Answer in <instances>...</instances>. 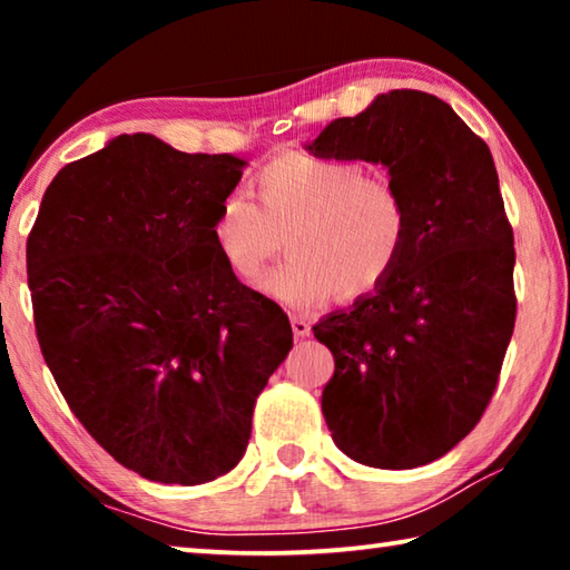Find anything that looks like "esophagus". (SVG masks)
Wrapping results in <instances>:
<instances>
[{"instance_id": "34e87169", "label": "esophagus", "mask_w": 570, "mask_h": 570, "mask_svg": "<svg viewBox=\"0 0 570 570\" xmlns=\"http://www.w3.org/2000/svg\"><path fill=\"white\" fill-rule=\"evenodd\" d=\"M292 330H294V336L296 340H304V336L312 334V324H308L304 316H292Z\"/></svg>"}]
</instances>
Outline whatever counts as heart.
Returning <instances> with one entry per match:
<instances>
[{
	"label": "heart",
	"mask_w": 570,
	"mask_h": 570,
	"mask_svg": "<svg viewBox=\"0 0 570 570\" xmlns=\"http://www.w3.org/2000/svg\"><path fill=\"white\" fill-rule=\"evenodd\" d=\"M254 200L230 193L210 224L216 254L240 282H254L286 248L262 292L286 306H314L334 292L352 302L380 288L410 240L412 214L400 188L354 160L288 150L254 178Z\"/></svg>",
	"instance_id": "1"
}]
</instances>
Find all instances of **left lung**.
<instances>
[{
  "label": "left lung",
  "instance_id": "8db88e82",
  "mask_svg": "<svg viewBox=\"0 0 570 570\" xmlns=\"http://www.w3.org/2000/svg\"><path fill=\"white\" fill-rule=\"evenodd\" d=\"M306 150L384 166L412 214L387 282L314 326L334 354L324 420L362 465H428L482 417L513 336L515 248L493 156L420 90L377 95Z\"/></svg>",
  "mask_w": 570,
  "mask_h": 570
}]
</instances>
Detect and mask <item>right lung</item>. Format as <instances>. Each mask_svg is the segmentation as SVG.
I'll return each mask as SVG.
<instances>
[{"label":"right lung","mask_w":570,"mask_h":570,"mask_svg":"<svg viewBox=\"0 0 570 570\" xmlns=\"http://www.w3.org/2000/svg\"><path fill=\"white\" fill-rule=\"evenodd\" d=\"M246 160L118 135L57 173L27 238L45 362L85 430L156 482L238 465L294 346L288 316L228 272L210 224Z\"/></svg>","instance_id":"1"}]
</instances>
